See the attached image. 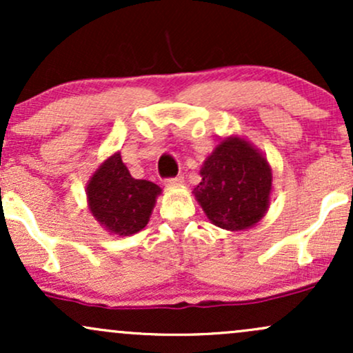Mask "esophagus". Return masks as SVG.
I'll list each match as a JSON object with an SVG mask.
<instances>
[{
    "mask_svg": "<svg viewBox=\"0 0 353 353\" xmlns=\"http://www.w3.org/2000/svg\"><path fill=\"white\" fill-rule=\"evenodd\" d=\"M184 182V176H176V177H169V179L164 181L165 188H176V185H181Z\"/></svg>",
    "mask_w": 353,
    "mask_h": 353,
    "instance_id": "esophagus-1",
    "label": "esophagus"
}]
</instances>
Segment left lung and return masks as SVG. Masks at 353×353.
Wrapping results in <instances>:
<instances>
[{
	"label": "left lung",
	"mask_w": 353,
	"mask_h": 353,
	"mask_svg": "<svg viewBox=\"0 0 353 353\" xmlns=\"http://www.w3.org/2000/svg\"><path fill=\"white\" fill-rule=\"evenodd\" d=\"M194 194L217 228L249 229L269 208L272 172L265 157L241 137L217 145L201 169Z\"/></svg>",
	"instance_id": "8db88e82"
}]
</instances>
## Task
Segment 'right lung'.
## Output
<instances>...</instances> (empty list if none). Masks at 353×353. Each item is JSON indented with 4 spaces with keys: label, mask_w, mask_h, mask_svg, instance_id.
I'll return each instance as SVG.
<instances>
[{
    "label": "right lung",
    "mask_w": 353,
    "mask_h": 353,
    "mask_svg": "<svg viewBox=\"0 0 353 353\" xmlns=\"http://www.w3.org/2000/svg\"><path fill=\"white\" fill-rule=\"evenodd\" d=\"M86 194L92 216L108 232L131 236L145 228L161 188L134 179L114 154L91 177Z\"/></svg>",
    "instance_id": "obj_1"
}]
</instances>
